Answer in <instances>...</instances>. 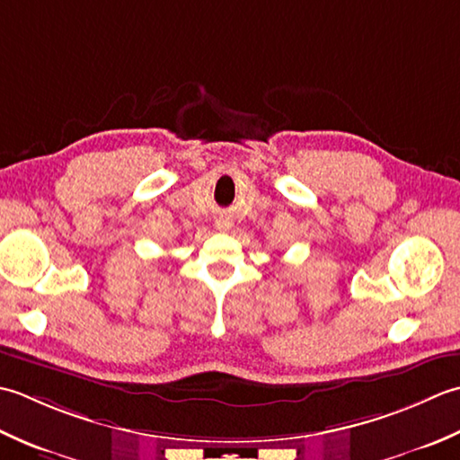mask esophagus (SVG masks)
<instances>
[{"label": "esophagus", "mask_w": 460, "mask_h": 460, "mask_svg": "<svg viewBox=\"0 0 460 460\" xmlns=\"http://www.w3.org/2000/svg\"><path fill=\"white\" fill-rule=\"evenodd\" d=\"M230 226H232V222H230L228 218L217 220V228H218V230H230Z\"/></svg>", "instance_id": "esophagus-1"}]
</instances>
